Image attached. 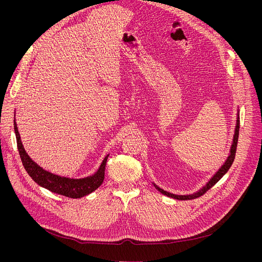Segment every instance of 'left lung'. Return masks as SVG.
<instances>
[{
    "mask_svg": "<svg viewBox=\"0 0 262 262\" xmlns=\"http://www.w3.org/2000/svg\"><path fill=\"white\" fill-rule=\"evenodd\" d=\"M239 128H240V118L238 117L237 119V125H236V132H235V136H233V142H232V145H231V148H230V154L227 158V160L225 161V163L223 164V167L220 169L215 175L211 178L210 182L206 185L203 189H201L199 192H196V193L194 194H191V195H176V194H172V193H169V192L164 191L162 189H160L159 187H156V189L161 192L162 194L167 195V196H170V198H173V199H176V200H193V199H196V198H200L202 196L203 194H205L206 192H207L210 188H212L221 178L224 176V174L229 170V168L231 167V164L233 162V160H235V156H236V150H237V144H238V137H239Z\"/></svg>",
    "mask_w": 262,
    "mask_h": 262,
    "instance_id": "left-lung-1",
    "label": "left lung"
}]
</instances>
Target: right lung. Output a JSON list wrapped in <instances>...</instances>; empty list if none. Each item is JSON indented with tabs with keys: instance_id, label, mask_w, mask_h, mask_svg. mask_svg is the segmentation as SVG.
Returning a JSON list of instances; mask_svg holds the SVG:
<instances>
[{
	"instance_id": "obj_1",
	"label": "right lung",
	"mask_w": 262,
	"mask_h": 262,
	"mask_svg": "<svg viewBox=\"0 0 262 262\" xmlns=\"http://www.w3.org/2000/svg\"><path fill=\"white\" fill-rule=\"evenodd\" d=\"M13 126H15L18 150L23 167L33 180L41 187L50 190L51 192H54V193L64 195L67 198L80 199L82 196L88 195L102 185L104 181L105 167L108 155L103 160L99 171L90 177L82 178V180H70V178L60 177L40 168L37 163H35L30 158L22 145L16 121H13Z\"/></svg>"
}]
</instances>
